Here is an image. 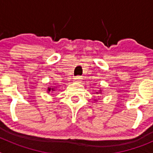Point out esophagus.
Masks as SVG:
<instances>
[{
  "mask_svg": "<svg viewBox=\"0 0 153 153\" xmlns=\"http://www.w3.org/2000/svg\"><path fill=\"white\" fill-rule=\"evenodd\" d=\"M74 79H75L76 82H81L82 78H81V76H76V77L74 78Z\"/></svg>",
  "mask_w": 153,
  "mask_h": 153,
  "instance_id": "esophagus-1",
  "label": "esophagus"
}]
</instances>
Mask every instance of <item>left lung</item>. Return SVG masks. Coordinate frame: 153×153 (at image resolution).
Masks as SVG:
<instances>
[{
	"label": "left lung",
	"mask_w": 153,
	"mask_h": 153,
	"mask_svg": "<svg viewBox=\"0 0 153 153\" xmlns=\"http://www.w3.org/2000/svg\"><path fill=\"white\" fill-rule=\"evenodd\" d=\"M99 93H100V94H101V93H102V90H99V92H96V94H99ZM98 97H100V96H99ZM98 100H100V99H96V100H95L96 102H97V101Z\"/></svg>",
	"instance_id": "left-lung-1"
}]
</instances>
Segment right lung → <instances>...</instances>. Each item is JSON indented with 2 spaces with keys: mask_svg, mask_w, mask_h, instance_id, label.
Here are the masks:
<instances>
[{
  "mask_svg": "<svg viewBox=\"0 0 153 153\" xmlns=\"http://www.w3.org/2000/svg\"><path fill=\"white\" fill-rule=\"evenodd\" d=\"M56 87H55V86H53V87H48V88H47V93H50V92H51V93H52V92H53V91H55V90H56Z\"/></svg>",
  "mask_w": 153,
  "mask_h": 153,
  "instance_id": "add662e5",
  "label": "right lung"
}]
</instances>
